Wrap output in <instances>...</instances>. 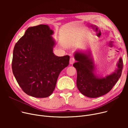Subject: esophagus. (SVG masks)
Instances as JSON below:
<instances>
[{"label":"esophagus","mask_w":128,"mask_h":128,"mask_svg":"<svg viewBox=\"0 0 128 128\" xmlns=\"http://www.w3.org/2000/svg\"><path fill=\"white\" fill-rule=\"evenodd\" d=\"M75 61V60L74 58V57H71L70 58V64H72L74 63V62Z\"/></svg>","instance_id":"esophagus-1"}]
</instances>
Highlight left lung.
Returning a JSON list of instances; mask_svg holds the SVG:
<instances>
[{
	"label": "left lung",
	"instance_id": "obj_1",
	"mask_svg": "<svg viewBox=\"0 0 128 128\" xmlns=\"http://www.w3.org/2000/svg\"><path fill=\"white\" fill-rule=\"evenodd\" d=\"M73 64L77 72V86L83 95L90 98L104 96L109 92L120 78L123 68V61L120 58L115 72L105 77L98 75L96 68L90 52L76 51Z\"/></svg>",
	"mask_w": 128,
	"mask_h": 128
}]
</instances>
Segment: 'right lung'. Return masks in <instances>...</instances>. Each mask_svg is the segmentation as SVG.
Returning <instances> with one entry per match:
<instances>
[{
	"label": "right lung",
	"instance_id": "obj_1",
	"mask_svg": "<svg viewBox=\"0 0 128 128\" xmlns=\"http://www.w3.org/2000/svg\"><path fill=\"white\" fill-rule=\"evenodd\" d=\"M47 25L29 28L16 44L13 74L23 91L38 98L48 97L56 88L60 74L69 64L70 56L54 54L56 40Z\"/></svg>",
	"mask_w": 128,
	"mask_h": 128
}]
</instances>
